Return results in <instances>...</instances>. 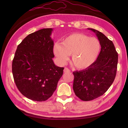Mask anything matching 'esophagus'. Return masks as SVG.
<instances>
[{"label":"esophagus","instance_id":"1","mask_svg":"<svg viewBox=\"0 0 128 128\" xmlns=\"http://www.w3.org/2000/svg\"><path fill=\"white\" fill-rule=\"evenodd\" d=\"M70 72V70L68 68H65L64 69V72L66 73V72Z\"/></svg>","mask_w":128,"mask_h":128}]
</instances>
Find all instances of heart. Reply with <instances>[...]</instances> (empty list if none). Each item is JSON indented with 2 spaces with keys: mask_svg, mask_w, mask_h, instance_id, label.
Instances as JSON below:
<instances>
[{
  "mask_svg": "<svg viewBox=\"0 0 128 128\" xmlns=\"http://www.w3.org/2000/svg\"><path fill=\"white\" fill-rule=\"evenodd\" d=\"M101 45L96 37L75 33L62 40V44L56 43L53 46V53L57 60L64 65L72 55V61L76 68L83 70L91 66L98 57Z\"/></svg>",
  "mask_w": 128,
  "mask_h": 128,
  "instance_id": "heart-1",
  "label": "heart"
}]
</instances>
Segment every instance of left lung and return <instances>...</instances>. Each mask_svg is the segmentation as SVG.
<instances>
[{
  "instance_id": "obj_1",
  "label": "left lung",
  "mask_w": 128,
  "mask_h": 128,
  "mask_svg": "<svg viewBox=\"0 0 128 128\" xmlns=\"http://www.w3.org/2000/svg\"><path fill=\"white\" fill-rule=\"evenodd\" d=\"M88 29L96 34L101 49L97 59L91 66L73 72V90L76 96L84 101L97 98L110 88L116 78L118 59L112 40L96 30Z\"/></svg>"
}]
</instances>
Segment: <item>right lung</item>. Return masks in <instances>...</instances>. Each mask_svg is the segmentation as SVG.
<instances>
[{
    "instance_id": "1",
    "label": "right lung",
    "mask_w": 128,
    "mask_h": 128,
    "mask_svg": "<svg viewBox=\"0 0 128 128\" xmlns=\"http://www.w3.org/2000/svg\"><path fill=\"white\" fill-rule=\"evenodd\" d=\"M53 28H43L28 34L18 44L12 72L18 90L34 101H44L56 88L64 68L56 66L53 58Z\"/></svg>"
}]
</instances>
